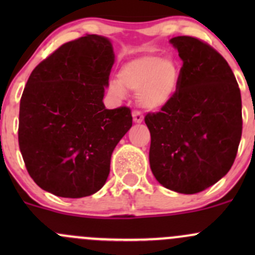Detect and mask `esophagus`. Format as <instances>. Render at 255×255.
<instances>
[{
	"label": "esophagus",
	"instance_id": "obj_1",
	"mask_svg": "<svg viewBox=\"0 0 255 255\" xmlns=\"http://www.w3.org/2000/svg\"><path fill=\"white\" fill-rule=\"evenodd\" d=\"M132 116H133V121H134L135 123L143 122V115L140 111H133Z\"/></svg>",
	"mask_w": 255,
	"mask_h": 255
}]
</instances>
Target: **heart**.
<instances>
[{
    "label": "heart",
    "mask_w": 255,
    "mask_h": 255,
    "mask_svg": "<svg viewBox=\"0 0 255 255\" xmlns=\"http://www.w3.org/2000/svg\"><path fill=\"white\" fill-rule=\"evenodd\" d=\"M179 65L171 56L144 54L127 61L118 71V81H111L110 92L122 97L125 91L137 92L140 106L160 109L168 104L179 86Z\"/></svg>",
    "instance_id": "b5f03b06"
}]
</instances>
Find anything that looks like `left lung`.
Returning a JSON list of instances; mask_svg holds the SVG:
<instances>
[{
    "mask_svg": "<svg viewBox=\"0 0 255 255\" xmlns=\"http://www.w3.org/2000/svg\"><path fill=\"white\" fill-rule=\"evenodd\" d=\"M170 43L182 60L176 94L156 113H146L149 163L164 187L197 194L230 171L242 137V99L226 59L194 37Z\"/></svg>",
    "mask_w": 255,
    "mask_h": 255,
    "instance_id": "1",
    "label": "left lung"
}]
</instances>
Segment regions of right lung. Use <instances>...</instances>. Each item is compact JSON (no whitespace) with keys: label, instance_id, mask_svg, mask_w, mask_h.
Segmentation results:
<instances>
[{"label":"right lung","instance_id":"1","mask_svg":"<svg viewBox=\"0 0 255 255\" xmlns=\"http://www.w3.org/2000/svg\"><path fill=\"white\" fill-rule=\"evenodd\" d=\"M115 54L96 34L65 43L30 74L19 105L18 143L28 174L45 191L79 199L99 191L130 109L105 107Z\"/></svg>","mask_w":255,"mask_h":255}]
</instances>
